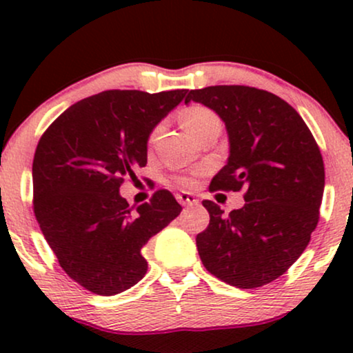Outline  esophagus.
Segmentation results:
<instances>
[{
  "label": "esophagus",
  "instance_id": "1",
  "mask_svg": "<svg viewBox=\"0 0 353 353\" xmlns=\"http://www.w3.org/2000/svg\"><path fill=\"white\" fill-rule=\"evenodd\" d=\"M176 199L179 201L181 205H197L199 204V199H197V197L190 192H179L176 196Z\"/></svg>",
  "mask_w": 353,
  "mask_h": 353
}]
</instances>
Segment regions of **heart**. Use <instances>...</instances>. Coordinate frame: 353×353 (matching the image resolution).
Segmentation results:
<instances>
[{"label": "heart", "instance_id": "1", "mask_svg": "<svg viewBox=\"0 0 353 353\" xmlns=\"http://www.w3.org/2000/svg\"><path fill=\"white\" fill-rule=\"evenodd\" d=\"M181 123L185 129H188V132L190 136L197 137L205 128H209L210 124L219 123V119H217V116L208 108L190 106L181 112ZM177 182L182 185L190 184V181L188 179V177H179Z\"/></svg>", "mask_w": 353, "mask_h": 353}]
</instances>
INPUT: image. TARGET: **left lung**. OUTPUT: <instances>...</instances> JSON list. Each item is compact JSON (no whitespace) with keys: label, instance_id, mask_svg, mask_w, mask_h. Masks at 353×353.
<instances>
[{"label":"left lung","instance_id":"obj_1","mask_svg":"<svg viewBox=\"0 0 353 353\" xmlns=\"http://www.w3.org/2000/svg\"><path fill=\"white\" fill-rule=\"evenodd\" d=\"M190 101L212 109L228 131V164L210 190H245V204L229 214L202 202L210 222L196 237L201 261L229 285L262 287L301 257L317 228L322 154L299 112L272 92L209 86L190 91Z\"/></svg>","mask_w":353,"mask_h":353}]
</instances>
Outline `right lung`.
<instances>
[{
    "mask_svg": "<svg viewBox=\"0 0 353 353\" xmlns=\"http://www.w3.org/2000/svg\"><path fill=\"white\" fill-rule=\"evenodd\" d=\"M188 94L129 89L81 99L39 139L33 161L34 216L59 265L98 295H116L148 272L141 249L182 208L169 190L132 209L119 188L148 164V141Z\"/></svg>",
    "mask_w": 353,
    "mask_h": 353,
    "instance_id": "obj_1",
    "label": "right lung"
}]
</instances>
